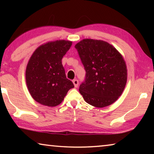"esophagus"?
I'll use <instances>...</instances> for the list:
<instances>
[{"label":"esophagus","instance_id":"34e87169","mask_svg":"<svg viewBox=\"0 0 154 154\" xmlns=\"http://www.w3.org/2000/svg\"><path fill=\"white\" fill-rule=\"evenodd\" d=\"M72 83H73V84H74L75 88L78 87V85H79V82H78L77 79H74L73 81H72Z\"/></svg>","mask_w":154,"mask_h":154}]
</instances>
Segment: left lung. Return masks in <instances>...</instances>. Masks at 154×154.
Wrapping results in <instances>:
<instances>
[{"instance_id":"1","label":"left lung","mask_w":154,"mask_h":154,"mask_svg":"<svg viewBox=\"0 0 154 154\" xmlns=\"http://www.w3.org/2000/svg\"><path fill=\"white\" fill-rule=\"evenodd\" d=\"M75 47L86 71L79 89L85 102L97 108L116 102L127 82V66L122 54L102 40L85 38Z\"/></svg>"}]
</instances>
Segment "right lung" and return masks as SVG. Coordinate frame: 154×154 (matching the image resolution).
Masks as SVG:
<instances>
[{
    "instance_id": "obj_1",
    "label": "right lung",
    "mask_w": 154,
    "mask_h": 154,
    "mask_svg": "<svg viewBox=\"0 0 154 154\" xmlns=\"http://www.w3.org/2000/svg\"><path fill=\"white\" fill-rule=\"evenodd\" d=\"M71 45L70 41H49L33 52L26 69V82L30 94L37 103L56 106L74 88L62 64V58Z\"/></svg>"
}]
</instances>
